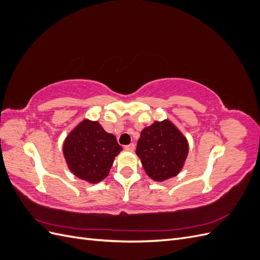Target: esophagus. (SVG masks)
I'll return each instance as SVG.
<instances>
[{"mask_svg":"<svg viewBox=\"0 0 260 260\" xmlns=\"http://www.w3.org/2000/svg\"><path fill=\"white\" fill-rule=\"evenodd\" d=\"M135 148H136V144H133V143L124 146V149H127V151H133Z\"/></svg>","mask_w":260,"mask_h":260,"instance_id":"34e87169","label":"esophagus"}]
</instances>
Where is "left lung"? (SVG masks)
<instances>
[{"label":"left lung","instance_id":"8db88e82","mask_svg":"<svg viewBox=\"0 0 260 260\" xmlns=\"http://www.w3.org/2000/svg\"><path fill=\"white\" fill-rule=\"evenodd\" d=\"M137 155L146 175L161 182L179 175L188 153V143L170 120L155 121L141 131Z\"/></svg>","mask_w":260,"mask_h":260}]
</instances>
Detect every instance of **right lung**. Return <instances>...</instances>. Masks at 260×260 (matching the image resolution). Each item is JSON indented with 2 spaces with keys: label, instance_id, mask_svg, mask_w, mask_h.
Here are the masks:
<instances>
[{
  "label": "right lung",
  "instance_id": "1",
  "mask_svg": "<svg viewBox=\"0 0 260 260\" xmlns=\"http://www.w3.org/2000/svg\"><path fill=\"white\" fill-rule=\"evenodd\" d=\"M120 151L116 137L107 133L99 121L89 119L78 123L62 145L69 170L89 183H99L108 176Z\"/></svg>",
  "mask_w": 260,
  "mask_h": 260
}]
</instances>
